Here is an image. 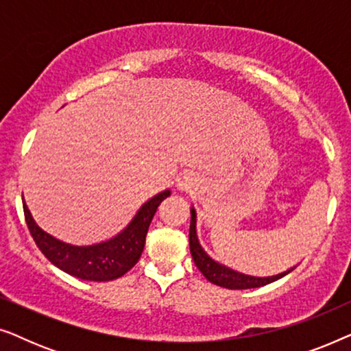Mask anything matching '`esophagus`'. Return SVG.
<instances>
[{
  "label": "esophagus",
  "mask_w": 351,
  "mask_h": 351,
  "mask_svg": "<svg viewBox=\"0 0 351 351\" xmlns=\"http://www.w3.org/2000/svg\"><path fill=\"white\" fill-rule=\"evenodd\" d=\"M196 185V179L191 174H182L177 180V189L182 191H189Z\"/></svg>",
  "instance_id": "esophagus-1"
}]
</instances>
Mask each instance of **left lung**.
Listing matches in <instances>:
<instances>
[{
    "mask_svg": "<svg viewBox=\"0 0 351 351\" xmlns=\"http://www.w3.org/2000/svg\"><path fill=\"white\" fill-rule=\"evenodd\" d=\"M191 222H190V252L193 257L195 265L199 268V271L206 276V280L213 282V285L227 287V289H254V287H261L270 282L280 280V278L286 276L291 273L295 267L289 268V270L280 273V275L273 276H251L239 273L237 270L222 265V263L215 262L210 258L201 244L198 241V234H196V213L191 208Z\"/></svg>",
    "mask_w": 351,
    "mask_h": 351,
    "instance_id": "obj_1",
    "label": "left lung"
}]
</instances>
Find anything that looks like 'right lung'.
I'll list each match as a JSON object with an SVG mask.
<instances>
[{
  "mask_svg": "<svg viewBox=\"0 0 351 351\" xmlns=\"http://www.w3.org/2000/svg\"><path fill=\"white\" fill-rule=\"evenodd\" d=\"M171 195L169 190L161 191L148 199L134 215L131 223L110 238L108 241L90 246H73L51 237L38 227L23 201V214L36 246L51 263L62 271L86 281H112L123 276L138 262L145 246V237L153 215L162 199Z\"/></svg>",
  "mask_w": 351,
  "mask_h": 351,
  "instance_id": "1",
  "label": "right lung"
}]
</instances>
